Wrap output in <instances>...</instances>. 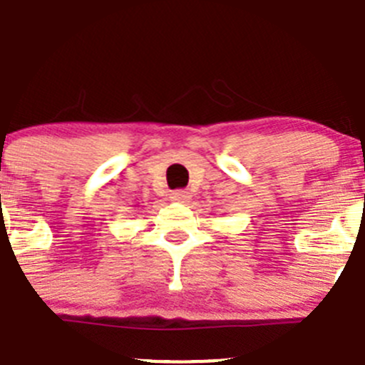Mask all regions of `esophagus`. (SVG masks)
<instances>
[{"label":"esophagus","mask_w":365,"mask_h":365,"mask_svg":"<svg viewBox=\"0 0 365 365\" xmlns=\"http://www.w3.org/2000/svg\"><path fill=\"white\" fill-rule=\"evenodd\" d=\"M170 197H171V201H175V202H189L190 192H187V190H183V189H176V190H173Z\"/></svg>","instance_id":"esophagus-1"}]
</instances>
